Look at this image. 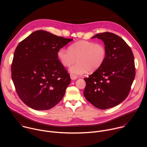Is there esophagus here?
Returning <instances> with one entry per match:
<instances>
[{
  "label": "esophagus",
  "instance_id": "34e87169",
  "mask_svg": "<svg viewBox=\"0 0 147 147\" xmlns=\"http://www.w3.org/2000/svg\"><path fill=\"white\" fill-rule=\"evenodd\" d=\"M70 78L72 80H76L77 78V77L76 76L73 75V74H70Z\"/></svg>",
  "mask_w": 147,
  "mask_h": 147
}]
</instances>
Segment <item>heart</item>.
Listing matches in <instances>:
<instances>
[{"label":"heart","mask_w":147,"mask_h":147,"mask_svg":"<svg viewBox=\"0 0 147 147\" xmlns=\"http://www.w3.org/2000/svg\"><path fill=\"white\" fill-rule=\"evenodd\" d=\"M107 48L103 44L87 40H80L71 44L69 49H59L57 56L61 64L69 67V71L74 76H81L94 73L99 69L107 59Z\"/></svg>","instance_id":"heart-1"}]
</instances>
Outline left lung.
I'll list each match as a JSON object with an SVG mask.
<instances>
[{"mask_svg": "<svg viewBox=\"0 0 147 147\" xmlns=\"http://www.w3.org/2000/svg\"><path fill=\"white\" fill-rule=\"evenodd\" d=\"M94 38L103 42L107 56L99 69L84 78V95L96 108L107 109L121 103L129 94L136 75L134 55L127 43L113 33H100Z\"/></svg>", "mask_w": 147, "mask_h": 147, "instance_id": "left-lung-1", "label": "left lung"}]
</instances>
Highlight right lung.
Listing matches in <instances>:
<instances>
[{"label":"right lung","mask_w":147,"mask_h":147,"mask_svg":"<svg viewBox=\"0 0 147 147\" xmlns=\"http://www.w3.org/2000/svg\"><path fill=\"white\" fill-rule=\"evenodd\" d=\"M72 40L38 30L19 43L12 61L11 78L26 105L45 111L62 99L71 79L57 52Z\"/></svg>","instance_id":"obj_1"}]
</instances>
